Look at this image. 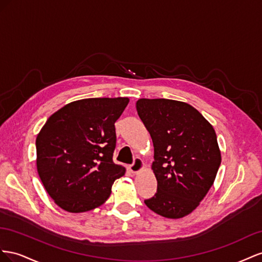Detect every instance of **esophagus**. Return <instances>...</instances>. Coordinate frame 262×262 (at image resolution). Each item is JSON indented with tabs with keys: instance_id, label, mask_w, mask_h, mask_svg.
I'll return each instance as SVG.
<instances>
[{
	"instance_id": "1",
	"label": "esophagus",
	"mask_w": 262,
	"mask_h": 262,
	"mask_svg": "<svg viewBox=\"0 0 262 262\" xmlns=\"http://www.w3.org/2000/svg\"><path fill=\"white\" fill-rule=\"evenodd\" d=\"M144 168V161L140 158H135L134 162L129 166V170L133 173H137L139 171Z\"/></svg>"
}]
</instances>
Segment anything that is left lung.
<instances>
[{
    "instance_id": "8db88e82",
    "label": "left lung",
    "mask_w": 262,
    "mask_h": 262,
    "mask_svg": "<svg viewBox=\"0 0 262 262\" xmlns=\"http://www.w3.org/2000/svg\"><path fill=\"white\" fill-rule=\"evenodd\" d=\"M136 108L152 139V170L158 183L145 204L163 217L181 219L199 206L221 166L215 130L184 102L140 99Z\"/></svg>"
}]
</instances>
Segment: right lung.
<instances>
[{
  "instance_id": "obj_1",
  "label": "right lung",
  "mask_w": 262,
  "mask_h": 262,
  "mask_svg": "<svg viewBox=\"0 0 262 262\" xmlns=\"http://www.w3.org/2000/svg\"><path fill=\"white\" fill-rule=\"evenodd\" d=\"M129 100L93 98L67 104L36 138L37 171L50 198L70 213L102 205L125 168L113 161L115 122Z\"/></svg>"
}]
</instances>
